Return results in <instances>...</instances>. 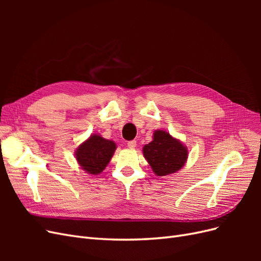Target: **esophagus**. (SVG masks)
Segmentation results:
<instances>
[{
	"label": "esophagus",
	"mask_w": 261,
	"mask_h": 261,
	"mask_svg": "<svg viewBox=\"0 0 261 261\" xmlns=\"http://www.w3.org/2000/svg\"><path fill=\"white\" fill-rule=\"evenodd\" d=\"M136 145H137V141L136 140H130V141H128V143H127V147L130 148V149L135 148Z\"/></svg>",
	"instance_id": "34e87169"
}]
</instances>
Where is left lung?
<instances>
[{
	"instance_id": "8db88e82",
	"label": "left lung",
	"mask_w": 261,
	"mask_h": 261,
	"mask_svg": "<svg viewBox=\"0 0 261 261\" xmlns=\"http://www.w3.org/2000/svg\"><path fill=\"white\" fill-rule=\"evenodd\" d=\"M144 155L158 176H165L181 169L187 149L169 133L155 130L153 140L144 147Z\"/></svg>"
}]
</instances>
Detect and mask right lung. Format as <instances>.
Here are the masks:
<instances>
[{
	"instance_id": "1",
	"label": "right lung",
	"mask_w": 261,
	"mask_h": 261,
	"mask_svg": "<svg viewBox=\"0 0 261 261\" xmlns=\"http://www.w3.org/2000/svg\"><path fill=\"white\" fill-rule=\"evenodd\" d=\"M115 148L113 141L93 135L77 149L76 159L84 171L96 175L106 169Z\"/></svg>"
}]
</instances>
